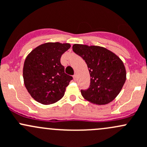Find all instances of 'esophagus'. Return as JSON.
Here are the masks:
<instances>
[{"label":"esophagus","mask_w":147,"mask_h":147,"mask_svg":"<svg viewBox=\"0 0 147 147\" xmlns=\"http://www.w3.org/2000/svg\"><path fill=\"white\" fill-rule=\"evenodd\" d=\"M73 78H74V79L75 80V81H76V80L77 76H76V74H75V75H74V76H73Z\"/></svg>","instance_id":"1"}]
</instances>
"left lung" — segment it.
Wrapping results in <instances>:
<instances>
[{
	"mask_svg": "<svg viewBox=\"0 0 147 147\" xmlns=\"http://www.w3.org/2000/svg\"><path fill=\"white\" fill-rule=\"evenodd\" d=\"M73 51L86 61L91 77L88 88L81 90L82 96L96 105L113 101L126 81V70L122 60L111 51L99 46L76 44Z\"/></svg>",
	"mask_w": 147,
	"mask_h": 147,
	"instance_id": "left-lung-1",
	"label": "left lung"
}]
</instances>
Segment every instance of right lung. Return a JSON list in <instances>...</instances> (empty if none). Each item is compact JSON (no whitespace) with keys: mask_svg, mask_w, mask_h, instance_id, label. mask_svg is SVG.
I'll list each match as a JSON object with an SVG mask.
<instances>
[{"mask_svg":"<svg viewBox=\"0 0 147 147\" xmlns=\"http://www.w3.org/2000/svg\"><path fill=\"white\" fill-rule=\"evenodd\" d=\"M70 44L47 42L33 49L25 59L24 84L30 96L43 105L59 100L73 77L64 72L60 62L61 55Z\"/></svg>","mask_w":147,"mask_h":147,"instance_id":"right-lung-1","label":"right lung"}]
</instances>
